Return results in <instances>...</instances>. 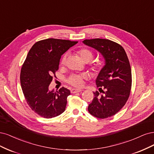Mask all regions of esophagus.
<instances>
[{
  "label": "esophagus",
  "mask_w": 154,
  "mask_h": 154,
  "mask_svg": "<svg viewBox=\"0 0 154 154\" xmlns=\"http://www.w3.org/2000/svg\"><path fill=\"white\" fill-rule=\"evenodd\" d=\"M81 91H82L81 90H79V89H72V90H71V93H76L81 92Z\"/></svg>",
  "instance_id": "esophagus-1"
}]
</instances>
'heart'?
<instances>
[{"instance_id": "1", "label": "heart", "mask_w": 154, "mask_h": 154, "mask_svg": "<svg viewBox=\"0 0 154 154\" xmlns=\"http://www.w3.org/2000/svg\"><path fill=\"white\" fill-rule=\"evenodd\" d=\"M77 54L78 56L80 57L82 60L85 62L88 63L91 61L94 56L93 52L88 48H80L77 51ZM66 55H64L61 61V64L62 66H64L66 64ZM104 66V62L101 59H97L95 61L91 63L90 65L91 70L95 73H97L100 72L102 69L103 68ZM86 79V76L84 75H72L68 79V82L70 84V85L79 88L81 87L83 84L84 79Z\"/></svg>"}]
</instances>
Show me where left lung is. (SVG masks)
I'll return each mask as SVG.
<instances>
[{
    "label": "left lung",
    "mask_w": 154,
    "mask_h": 154,
    "mask_svg": "<svg viewBox=\"0 0 154 154\" xmlns=\"http://www.w3.org/2000/svg\"><path fill=\"white\" fill-rule=\"evenodd\" d=\"M82 42L96 49L105 59V65L96 79L99 91L93 92L95 97L88 111L98 118L111 117L125 106L130 95L132 73L127 54L120 45L109 39L96 38Z\"/></svg>",
    "instance_id": "8db88e82"
}]
</instances>
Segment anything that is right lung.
I'll return each mask as SVG.
<instances>
[{
	"mask_svg": "<svg viewBox=\"0 0 154 154\" xmlns=\"http://www.w3.org/2000/svg\"><path fill=\"white\" fill-rule=\"evenodd\" d=\"M78 42L48 38L34 44L20 72V83L29 106L38 115L52 118L65 110L70 91L62 87L57 91L48 86L56 77L63 54Z\"/></svg>",
	"mask_w": 154,
	"mask_h": 154,
	"instance_id": "1",
	"label": "right lung"
}]
</instances>
